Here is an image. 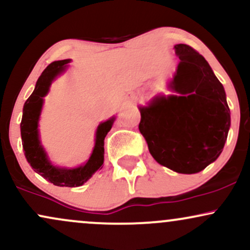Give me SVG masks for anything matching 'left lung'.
Here are the masks:
<instances>
[{
  "label": "left lung",
  "mask_w": 250,
  "mask_h": 250,
  "mask_svg": "<svg viewBox=\"0 0 250 250\" xmlns=\"http://www.w3.org/2000/svg\"><path fill=\"white\" fill-rule=\"evenodd\" d=\"M180 59L170 88L180 96L156 97L140 108L139 129L160 165L195 174L214 162L228 136L230 110L210 65L188 44H176Z\"/></svg>",
  "instance_id": "8db88e82"
}]
</instances>
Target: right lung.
Instances as JSON below:
<instances>
[{
    "mask_svg": "<svg viewBox=\"0 0 250 250\" xmlns=\"http://www.w3.org/2000/svg\"><path fill=\"white\" fill-rule=\"evenodd\" d=\"M70 60H62L50 63L41 74L36 82L33 94L28 97L23 105V115L21 121V137L25 159L37 174L49 182L60 187H80L88 181L103 165L104 160V139L114 123L113 119L101 123L96 131V141L90 159L82 167L75 169L56 168L50 165L45 156L39 140V117L41 113L43 97L47 95L53 80L65 69V64Z\"/></svg>",
    "mask_w": 250,
    "mask_h": 250,
    "instance_id": "1",
    "label": "right lung"
}]
</instances>
